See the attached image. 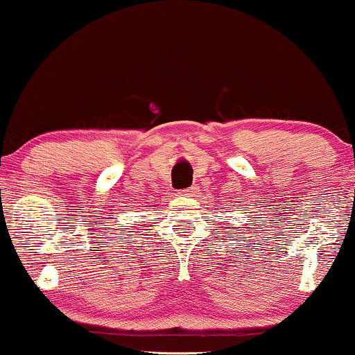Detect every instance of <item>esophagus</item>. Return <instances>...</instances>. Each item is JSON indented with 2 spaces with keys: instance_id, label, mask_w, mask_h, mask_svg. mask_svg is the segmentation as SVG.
Wrapping results in <instances>:
<instances>
[{
  "instance_id": "obj_1",
  "label": "esophagus",
  "mask_w": 355,
  "mask_h": 355,
  "mask_svg": "<svg viewBox=\"0 0 355 355\" xmlns=\"http://www.w3.org/2000/svg\"><path fill=\"white\" fill-rule=\"evenodd\" d=\"M178 193H180L182 197H195V195H197V187H190V189L180 190Z\"/></svg>"
}]
</instances>
